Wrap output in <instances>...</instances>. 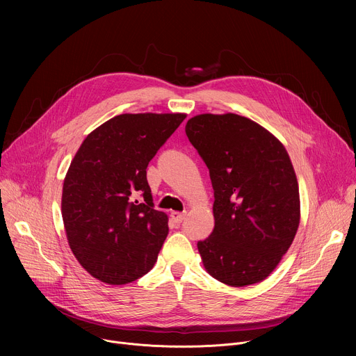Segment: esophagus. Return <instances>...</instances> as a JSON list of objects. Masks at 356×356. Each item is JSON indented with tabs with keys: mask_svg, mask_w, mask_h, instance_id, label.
Wrapping results in <instances>:
<instances>
[{
	"mask_svg": "<svg viewBox=\"0 0 356 356\" xmlns=\"http://www.w3.org/2000/svg\"><path fill=\"white\" fill-rule=\"evenodd\" d=\"M170 217H172V220L175 221V222H181L184 218H186V213H179V211H172L170 213Z\"/></svg>",
	"mask_w": 356,
	"mask_h": 356,
	"instance_id": "esophagus-1",
	"label": "esophagus"
}]
</instances>
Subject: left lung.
I'll return each instance as SVG.
<instances>
[{
	"instance_id": "8db88e82",
	"label": "left lung",
	"mask_w": 356,
	"mask_h": 356,
	"mask_svg": "<svg viewBox=\"0 0 356 356\" xmlns=\"http://www.w3.org/2000/svg\"><path fill=\"white\" fill-rule=\"evenodd\" d=\"M186 134L210 170L216 198L214 229L197 243L202 265L232 287L265 280L300 224L298 183L286 147L232 113L195 115Z\"/></svg>"
}]
</instances>
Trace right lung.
<instances>
[{"label":"right lung","instance_id":"1","mask_svg":"<svg viewBox=\"0 0 356 356\" xmlns=\"http://www.w3.org/2000/svg\"><path fill=\"white\" fill-rule=\"evenodd\" d=\"M184 118L121 114L90 132L76 152L62 217L73 255L99 282L127 284L154 268L169 218L154 209L146 168Z\"/></svg>","mask_w":356,"mask_h":356}]
</instances>
